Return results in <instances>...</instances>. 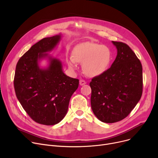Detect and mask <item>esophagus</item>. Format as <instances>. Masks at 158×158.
<instances>
[{"label": "esophagus", "instance_id": "obj_1", "mask_svg": "<svg viewBox=\"0 0 158 158\" xmlns=\"http://www.w3.org/2000/svg\"><path fill=\"white\" fill-rule=\"evenodd\" d=\"M85 84H86V82L85 80L81 79V80L79 81V85H80L81 86H83V85H85Z\"/></svg>", "mask_w": 158, "mask_h": 158}]
</instances>
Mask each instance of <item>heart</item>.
Wrapping results in <instances>:
<instances>
[{"label":"heart","instance_id":"b5f03b06","mask_svg":"<svg viewBox=\"0 0 158 158\" xmlns=\"http://www.w3.org/2000/svg\"><path fill=\"white\" fill-rule=\"evenodd\" d=\"M111 59V51L108 47L86 41L75 47L72 57L66 61L72 70L77 68L76 62L82 63V70L87 76L97 77L108 69Z\"/></svg>","mask_w":158,"mask_h":158}]
</instances>
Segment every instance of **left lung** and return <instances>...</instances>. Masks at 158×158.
<instances>
[{
  "label": "left lung",
  "mask_w": 158,
  "mask_h": 158,
  "mask_svg": "<svg viewBox=\"0 0 158 158\" xmlns=\"http://www.w3.org/2000/svg\"><path fill=\"white\" fill-rule=\"evenodd\" d=\"M117 56L110 69L90 82L91 106L98 120L114 123L127 117L143 92L142 65L126 44L112 41Z\"/></svg>",
  "instance_id": "left-lung-1"
}]
</instances>
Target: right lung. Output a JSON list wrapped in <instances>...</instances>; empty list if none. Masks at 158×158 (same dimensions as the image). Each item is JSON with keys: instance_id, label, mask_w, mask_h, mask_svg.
<instances>
[{"instance_id": "right-lung-1", "label": "right lung", "mask_w": 158, "mask_h": 158, "mask_svg": "<svg viewBox=\"0 0 158 158\" xmlns=\"http://www.w3.org/2000/svg\"><path fill=\"white\" fill-rule=\"evenodd\" d=\"M61 36L45 38L32 45L19 59L14 77L15 94L23 110L35 122L46 126L59 123L67 113L70 99L78 86L77 79L66 76L61 61L50 57L47 69L38 60L47 56Z\"/></svg>"}]
</instances>
